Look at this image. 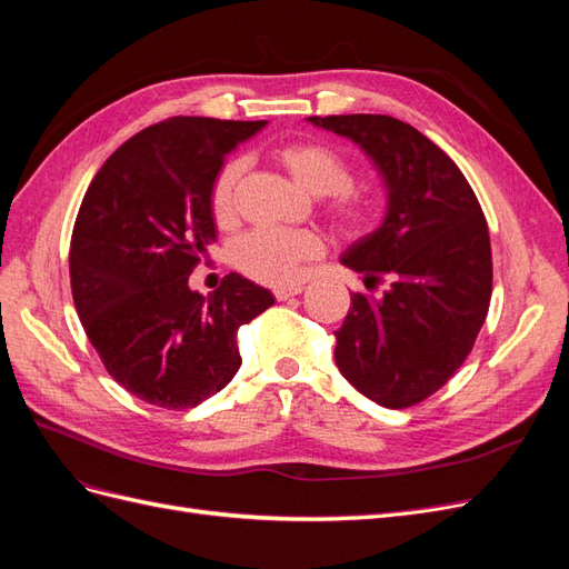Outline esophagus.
Segmentation results:
<instances>
[{"label": "esophagus", "instance_id": "1", "mask_svg": "<svg viewBox=\"0 0 569 569\" xmlns=\"http://www.w3.org/2000/svg\"><path fill=\"white\" fill-rule=\"evenodd\" d=\"M301 291H303L301 284H291V287H278V289H272V295H274V299H278V301H287V299H291V297L301 295Z\"/></svg>", "mask_w": 569, "mask_h": 569}]
</instances>
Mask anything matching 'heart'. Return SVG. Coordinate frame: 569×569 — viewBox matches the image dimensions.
<instances>
[{"label":"heart","instance_id":"heart-1","mask_svg":"<svg viewBox=\"0 0 569 569\" xmlns=\"http://www.w3.org/2000/svg\"><path fill=\"white\" fill-rule=\"evenodd\" d=\"M278 159L308 192L327 197V216L343 237H366L380 222L377 201L353 189L356 173L351 163L337 149L322 142H289L274 149ZM242 161L230 159L218 168L209 187V211L218 228H228L234 220V192ZM325 251L313 230L256 228L239 237L232 247L234 266L263 284H289L299 280L308 263Z\"/></svg>","mask_w":569,"mask_h":569}]
</instances>
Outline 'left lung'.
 <instances>
[{
  "label": "left lung",
  "instance_id": "left-lung-1",
  "mask_svg": "<svg viewBox=\"0 0 569 569\" xmlns=\"http://www.w3.org/2000/svg\"><path fill=\"white\" fill-rule=\"evenodd\" d=\"M349 137L387 184L382 228L356 242L341 263L389 282L382 297L353 291L335 332L341 375L370 401L410 408L451 380L470 356L491 301L487 218L460 168L399 118L380 113L311 116Z\"/></svg>",
  "mask_w": 569,
  "mask_h": 569
}]
</instances>
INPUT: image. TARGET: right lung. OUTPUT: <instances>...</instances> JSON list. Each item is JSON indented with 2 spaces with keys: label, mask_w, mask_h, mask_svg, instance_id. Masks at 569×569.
Masks as SVG:
<instances>
[{
  "label": "right lung",
  "mask_w": 569,
  "mask_h": 569,
  "mask_svg": "<svg viewBox=\"0 0 569 569\" xmlns=\"http://www.w3.org/2000/svg\"><path fill=\"white\" fill-rule=\"evenodd\" d=\"M266 120L178 116L120 144L80 203L71 237L76 311L113 380L151 406L194 408L242 366L237 330L274 303L226 274L187 284L216 226L209 187L222 159Z\"/></svg>",
  "instance_id": "add662e5"
}]
</instances>
